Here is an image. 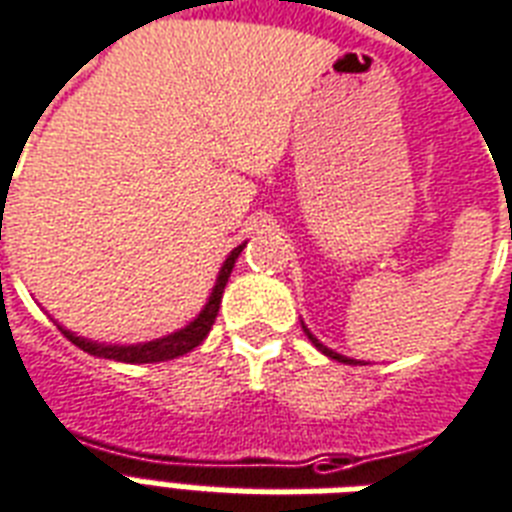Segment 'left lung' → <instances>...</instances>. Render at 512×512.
<instances>
[{"label":"left lung","instance_id":"1","mask_svg":"<svg viewBox=\"0 0 512 512\" xmlns=\"http://www.w3.org/2000/svg\"><path fill=\"white\" fill-rule=\"evenodd\" d=\"M304 331H307V328H304ZM307 336H310V339H312V344H315V347H318V350H320V352H326L328 358H334V360H339V363H352V360H350V358H344V355H339V352H334V350H328L326 344H320V342H318V339H315V336H312V334H310V331H307Z\"/></svg>","mask_w":512,"mask_h":512}]
</instances>
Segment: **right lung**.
Here are the masks:
<instances>
[{"instance_id":"obj_1","label":"right lung","mask_w":512,"mask_h":512,"mask_svg":"<svg viewBox=\"0 0 512 512\" xmlns=\"http://www.w3.org/2000/svg\"><path fill=\"white\" fill-rule=\"evenodd\" d=\"M243 253V245L235 248L229 253L224 267L219 272V280H216V288H213L211 299L205 304V310L197 315V318L189 323L186 328L176 331V334L162 336L157 342H146V344H130V347H120V344H95L87 342V339H79L71 331L61 328V334L69 339L71 344H77L79 350L90 352L95 358H106V360H120V363H160V360H173L178 355H186L189 350H194L197 344H202V339L211 334L213 323H216V315H219L221 307V296H224V285H227L229 275H232V267H235L237 256Z\"/></svg>"}]
</instances>
